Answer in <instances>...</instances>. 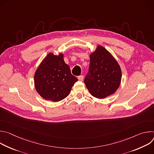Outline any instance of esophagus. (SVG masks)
Returning <instances> with one entry per match:
<instances>
[{"instance_id": "esophagus-1", "label": "esophagus", "mask_w": 154, "mask_h": 154, "mask_svg": "<svg viewBox=\"0 0 154 154\" xmlns=\"http://www.w3.org/2000/svg\"><path fill=\"white\" fill-rule=\"evenodd\" d=\"M83 78L84 77L83 75H80L78 77V79L79 81H83Z\"/></svg>"}]
</instances>
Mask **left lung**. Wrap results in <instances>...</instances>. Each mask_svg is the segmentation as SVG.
I'll list each match as a JSON object with an SVG mask.
<instances>
[{
  "label": "left lung",
  "instance_id": "8db88e82",
  "mask_svg": "<svg viewBox=\"0 0 154 154\" xmlns=\"http://www.w3.org/2000/svg\"><path fill=\"white\" fill-rule=\"evenodd\" d=\"M89 74L85 83L90 94L98 99H104L114 94L122 78L119 64L105 48L98 45L90 55Z\"/></svg>",
  "mask_w": 154,
  "mask_h": 154
}]
</instances>
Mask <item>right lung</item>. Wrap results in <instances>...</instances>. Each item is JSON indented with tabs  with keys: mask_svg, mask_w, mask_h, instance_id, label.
<instances>
[{
	"mask_svg": "<svg viewBox=\"0 0 154 154\" xmlns=\"http://www.w3.org/2000/svg\"><path fill=\"white\" fill-rule=\"evenodd\" d=\"M64 55L50 52L42 60L34 74L37 93L45 100L58 102L66 97L78 79L72 75Z\"/></svg>",
	"mask_w": 154,
	"mask_h": 154,
	"instance_id": "add662e5",
	"label": "right lung"
}]
</instances>
